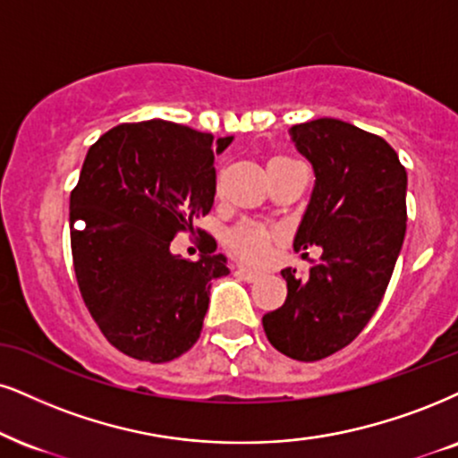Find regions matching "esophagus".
I'll return each mask as SVG.
<instances>
[{"label":"esophagus","mask_w":458,"mask_h":458,"mask_svg":"<svg viewBox=\"0 0 458 458\" xmlns=\"http://www.w3.org/2000/svg\"><path fill=\"white\" fill-rule=\"evenodd\" d=\"M235 274H238L240 278H244L246 282H255L261 278V272H257V269H250V267H244V265H240V267L235 269Z\"/></svg>","instance_id":"34e87169"}]
</instances>
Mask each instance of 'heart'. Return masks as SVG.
<instances>
[{"label":"heart","instance_id":"heart-1","mask_svg":"<svg viewBox=\"0 0 458 458\" xmlns=\"http://www.w3.org/2000/svg\"><path fill=\"white\" fill-rule=\"evenodd\" d=\"M291 161L286 157H274L267 165H274V163H284ZM278 231L269 225L263 223H242L240 227H235L229 235V246L235 255L246 259V261L259 263L263 261L265 257L269 255V248H272V242Z\"/></svg>","mask_w":458,"mask_h":458}]
</instances>
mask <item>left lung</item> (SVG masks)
<instances>
[{"mask_svg": "<svg viewBox=\"0 0 458 458\" xmlns=\"http://www.w3.org/2000/svg\"><path fill=\"white\" fill-rule=\"evenodd\" d=\"M314 169V189L293 246H320L303 276L282 269L284 306L263 316L276 350L318 360L348 346L380 306L405 238L408 174L385 140L318 118L289 129Z\"/></svg>", "mask_w": 458, "mask_h": 458, "instance_id": "left-lung-1", "label": "left lung"}]
</instances>
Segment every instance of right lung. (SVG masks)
<instances>
[{
  "label": "right lung",
  "instance_id": "obj_1",
  "mask_svg": "<svg viewBox=\"0 0 458 458\" xmlns=\"http://www.w3.org/2000/svg\"><path fill=\"white\" fill-rule=\"evenodd\" d=\"M231 142L152 118L110 129L87 152L70 197L73 269L95 323L129 357L165 363L199 340L227 257L208 248L186 261L172 240L212 210V161Z\"/></svg>",
  "mask_w": 458,
  "mask_h": 458
}]
</instances>
